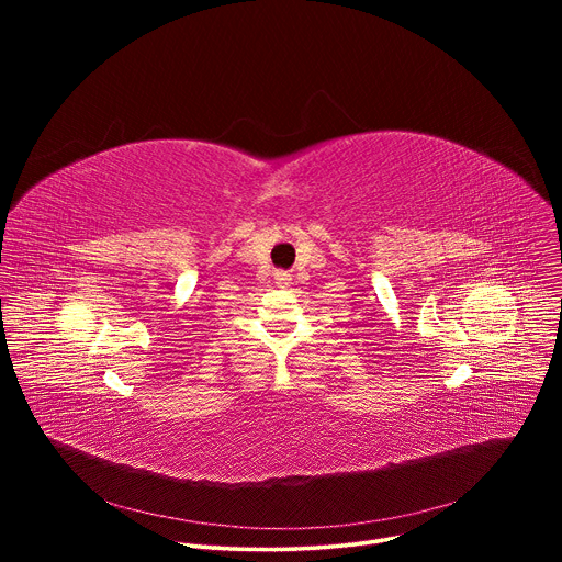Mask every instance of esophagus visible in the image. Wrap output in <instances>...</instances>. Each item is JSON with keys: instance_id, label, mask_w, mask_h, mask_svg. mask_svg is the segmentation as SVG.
Wrapping results in <instances>:
<instances>
[{"instance_id": "34e87169", "label": "esophagus", "mask_w": 562, "mask_h": 562, "mask_svg": "<svg viewBox=\"0 0 562 562\" xmlns=\"http://www.w3.org/2000/svg\"><path fill=\"white\" fill-rule=\"evenodd\" d=\"M276 278H278V284H280V286H289V284H291V276H289V273H284V271H282V273H278Z\"/></svg>"}]
</instances>
